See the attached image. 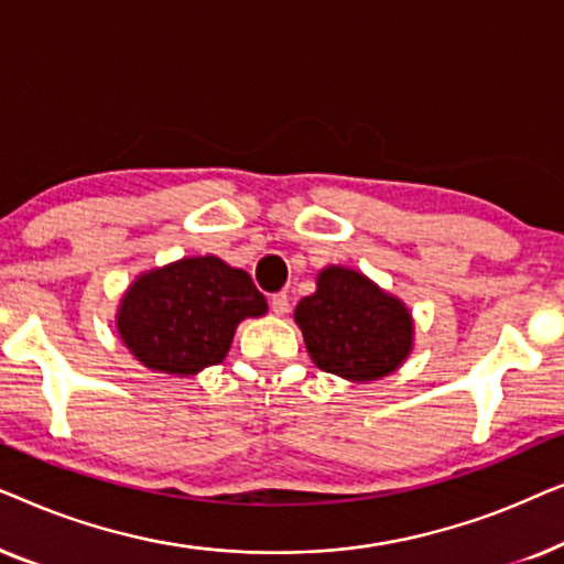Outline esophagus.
<instances>
[{
	"label": "esophagus",
	"mask_w": 564,
	"mask_h": 564,
	"mask_svg": "<svg viewBox=\"0 0 564 564\" xmlns=\"http://www.w3.org/2000/svg\"><path fill=\"white\" fill-rule=\"evenodd\" d=\"M269 305H272V311H274L276 315L288 313V311H290V297H288V292H276V295L269 297Z\"/></svg>",
	"instance_id": "obj_1"
}]
</instances>
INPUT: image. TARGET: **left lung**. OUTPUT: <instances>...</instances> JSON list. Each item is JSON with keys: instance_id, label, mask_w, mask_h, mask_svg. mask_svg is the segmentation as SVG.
Returning <instances> with one entry per match:
<instances>
[{"instance_id": "1", "label": "left lung", "mask_w": 564, "mask_h": 564, "mask_svg": "<svg viewBox=\"0 0 564 564\" xmlns=\"http://www.w3.org/2000/svg\"><path fill=\"white\" fill-rule=\"evenodd\" d=\"M315 284L295 307L315 367L351 382L395 372L413 349V318L403 300L346 267H326Z\"/></svg>"}]
</instances>
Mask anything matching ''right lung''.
<instances>
[{"label": "right lung", "instance_id": "1", "mask_svg": "<svg viewBox=\"0 0 564 564\" xmlns=\"http://www.w3.org/2000/svg\"><path fill=\"white\" fill-rule=\"evenodd\" d=\"M264 313L267 300L243 269L218 257H189L138 276L115 323L141 365L189 377L220 365L238 323Z\"/></svg>", "mask_w": 564, "mask_h": 564}]
</instances>
